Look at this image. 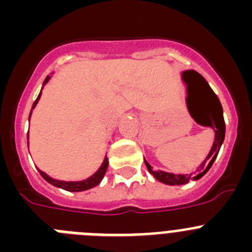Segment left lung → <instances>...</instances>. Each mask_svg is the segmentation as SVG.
<instances>
[{
  "label": "left lung",
  "instance_id": "obj_1",
  "mask_svg": "<svg viewBox=\"0 0 252 252\" xmlns=\"http://www.w3.org/2000/svg\"><path fill=\"white\" fill-rule=\"evenodd\" d=\"M182 79L187 87V107L190 111V107L198 106L202 113V119L195 121L202 126L211 127L215 131V141L209 150L206 159L202 161V164L197 168V170L190 173V174H174V173H168L162 170H154L153 166L144 159L145 165L148 168L149 173L154 175V178L159 182L168 186H182V184L189 183V180L201 179L207 171L211 169L213 161L218 155V151L221 149L222 142L224 140V132H226V125L223 120V110H222L221 102L217 95L209 87L207 81L202 77L199 73L195 70H184L182 73Z\"/></svg>",
  "mask_w": 252,
  "mask_h": 252
}]
</instances>
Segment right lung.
Returning a JSON list of instances; mask_svg holds the SVG:
<instances>
[{"mask_svg":"<svg viewBox=\"0 0 252 252\" xmlns=\"http://www.w3.org/2000/svg\"><path fill=\"white\" fill-rule=\"evenodd\" d=\"M50 78H51V75H48V77L45 78V81H44V83H43V88H44V86L48 83ZM43 88H41V90H43ZM40 97H41V91H40L39 95H37L36 101L34 102V104H32V107H31L29 120H30L32 110H34L35 107H36ZM28 148H29V132H28ZM107 168H108V159H107V157H104L103 162L101 164V166H99L98 170L95 171L94 174L91 175L90 178H87V179H84V180H79V182H65V180H58V179H54V178L49 177L46 173L41 171L40 169H37V170H39L40 175H41V177H43L44 179L48 182V183H50L51 186L57 187V188H62V189H64V190H68V192H83V190H88V189L93 188V187H95V186H98V184L101 183V180L103 179L104 174H106Z\"/></svg>","mask_w":252,"mask_h":252,"instance_id":"add662e5","label":"right lung"}]
</instances>
